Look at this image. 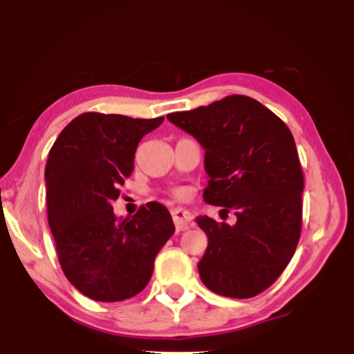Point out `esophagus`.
<instances>
[{
  "label": "esophagus",
  "mask_w": 354,
  "mask_h": 354,
  "mask_svg": "<svg viewBox=\"0 0 354 354\" xmlns=\"http://www.w3.org/2000/svg\"><path fill=\"white\" fill-rule=\"evenodd\" d=\"M171 216L176 230H188L191 226V221H193V214L185 208H173Z\"/></svg>",
  "instance_id": "34e87169"
}]
</instances>
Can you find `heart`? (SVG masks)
Returning <instances> with one entry per match:
<instances>
[{"instance_id":"heart-1","label":"heart","mask_w":354,"mask_h":354,"mask_svg":"<svg viewBox=\"0 0 354 354\" xmlns=\"http://www.w3.org/2000/svg\"><path fill=\"white\" fill-rule=\"evenodd\" d=\"M173 194L178 198V200H185V198H186V191L185 189H180V188L174 189Z\"/></svg>"}]
</instances>
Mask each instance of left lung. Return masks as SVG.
<instances>
[{
	"label": "left lung",
	"instance_id": "obj_1",
	"mask_svg": "<svg viewBox=\"0 0 354 354\" xmlns=\"http://www.w3.org/2000/svg\"><path fill=\"white\" fill-rule=\"evenodd\" d=\"M166 118L206 149L205 201L238 218L233 226L196 218L208 236L198 263L201 281L228 298L263 293L291 261L301 234L304 180L290 128L243 95Z\"/></svg>",
	"mask_w": 354,
	"mask_h": 354
}]
</instances>
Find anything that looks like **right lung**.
<instances>
[{"label":"right lung","instance_id":"1","mask_svg":"<svg viewBox=\"0 0 354 354\" xmlns=\"http://www.w3.org/2000/svg\"><path fill=\"white\" fill-rule=\"evenodd\" d=\"M163 121L83 113L48 154V223L61 270L95 301H123L143 291L158 251L174 233L171 214L156 201L135 216L113 213L120 186L135 168L138 143Z\"/></svg>","mask_w":354,"mask_h":354}]
</instances>
